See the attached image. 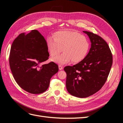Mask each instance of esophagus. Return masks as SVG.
<instances>
[{
    "mask_svg": "<svg viewBox=\"0 0 123 123\" xmlns=\"http://www.w3.org/2000/svg\"><path fill=\"white\" fill-rule=\"evenodd\" d=\"M58 67H59V69L60 70H62L63 68H64V67H63V66H62V65H59L58 66Z\"/></svg>",
    "mask_w": 123,
    "mask_h": 123,
    "instance_id": "obj_1",
    "label": "esophagus"
}]
</instances>
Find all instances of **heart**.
Returning <instances> with one entry per match:
<instances>
[{"label":"heart","mask_w":123,"mask_h":123,"mask_svg":"<svg viewBox=\"0 0 123 123\" xmlns=\"http://www.w3.org/2000/svg\"><path fill=\"white\" fill-rule=\"evenodd\" d=\"M54 39L48 37L46 44L48 51L52 57H55L62 51L64 53L53 58L59 64H65L72 61L78 63L86 57L90 43L86 37L76 31H60L53 34Z\"/></svg>","instance_id":"b5f03b06"}]
</instances>
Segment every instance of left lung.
<instances>
[{"label":"left lung","instance_id":"obj_1","mask_svg":"<svg viewBox=\"0 0 123 123\" xmlns=\"http://www.w3.org/2000/svg\"><path fill=\"white\" fill-rule=\"evenodd\" d=\"M91 43L88 54L82 61L64 68L66 88L72 95L87 98L98 91L106 83L112 65V54L108 44L99 35L83 31Z\"/></svg>","mask_w":123,"mask_h":123}]
</instances>
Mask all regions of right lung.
Returning a JSON list of instances; mask_svg holds the SVG:
<instances>
[{"instance_id":"1","label":"right lung","mask_w":123,"mask_h":123,"mask_svg":"<svg viewBox=\"0 0 123 123\" xmlns=\"http://www.w3.org/2000/svg\"><path fill=\"white\" fill-rule=\"evenodd\" d=\"M46 40L36 30L22 33L11 46L9 64L13 77L24 90L40 94L49 87L52 76L58 71V66L51 62L41 65L49 59Z\"/></svg>"}]
</instances>
